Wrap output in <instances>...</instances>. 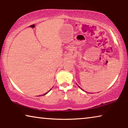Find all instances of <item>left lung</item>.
Segmentation results:
<instances>
[{"instance_id": "left-lung-1", "label": "left lung", "mask_w": 128, "mask_h": 128, "mask_svg": "<svg viewBox=\"0 0 128 128\" xmlns=\"http://www.w3.org/2000/svg\"><path fill=\"white\" fill-rule=\"evenodd\" d=\"M78 86V87H79V88H80V86ZM81 90H82V88H81Z\"/></svg>"}]
</instances>
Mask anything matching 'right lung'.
Returning <instances> with one entry per match:
<instances>
[{"mask_svg":"<svg viewBox=\"0 0 128 128\" xmlns=\"http://www.w3.org/2000/svg\"><path fill=\"white\" fill-rule=\"evenodd\" d=\"M51 90H50L48 91V92H46V93H45V94H43V95H46V94H47V93H48V92H50V91Z\"/></svg>","mask_w":128,"mask_h":128,"instance_id":"obj_1","label":"right lung"}]
</instances>
